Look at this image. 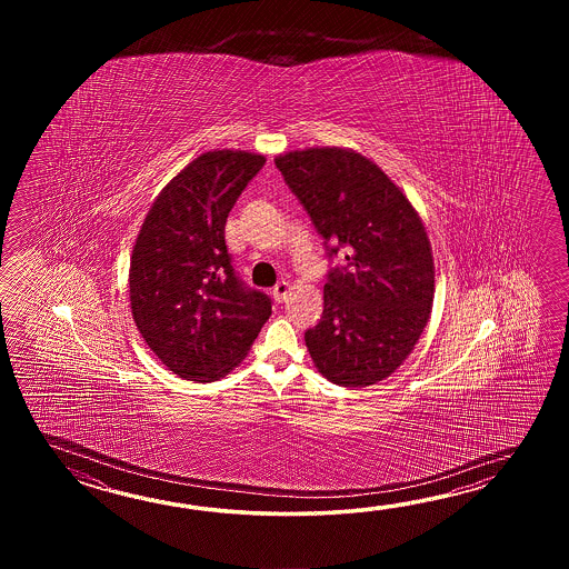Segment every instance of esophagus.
<instances>
[{
	"mask_svg": "<svg viewBox=\"0 0 569 569\" xmlns=\"http://www.w3.org/2000/svg\"><path fill=\"white\" fill-rule=\"evenodd\" d=\"M290 292V284L287 282V280H282V282H279L274 289H272V295H274V301L282 302L287 297H289Z\"/></svg>",
	"mask_w": 569,
	"mask_h": 569,
	"instance_id": "obj_1",
	"label": "esophagus"
}]
</instances>
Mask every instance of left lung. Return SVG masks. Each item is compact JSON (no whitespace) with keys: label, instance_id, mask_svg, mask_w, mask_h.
I'll return each mask as SVG.
<instances>
[{"label":"left lung","instance_id":"left-lung-1","mask_svg":"<svg viewBox=\"0 0 569 569\" xmlns=\"http://www.w3.org/2000/svg\"><path fill=\"white\" fill-rule=\"evenodd\" d=\"M313 219L329 256L346 248L323 290L321 321L305 343L315 368L339 387L362 388L409 358L431 315L433 250L399 184L351 148L323 146L274 158Z\"/></svg>","mask_w":569,"mask_h":569}]
</instances>
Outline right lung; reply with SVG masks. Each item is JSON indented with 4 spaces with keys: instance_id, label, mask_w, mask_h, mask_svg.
<instances>
[{
    "instance_id": "1",
    "label": "right lung",
    "mask_w": 569,
    "mask_h": 569,
    "mask_svg": "<svg viewBox=\"0 0 569 569\" xmlns=\"http://www.w3.org/2000/svg\"><path fill=\"white\" fill-rule=\"evenodd\" d=\"M264 162L246 150L203 152L158 193L133 243V321L184 380L231 372L272 313L267 295L236 277L223 236L231 207Z\"/></svg>"
}]
</instances>
